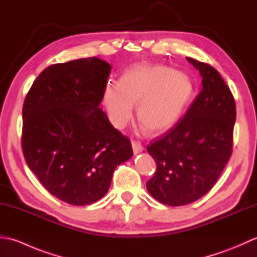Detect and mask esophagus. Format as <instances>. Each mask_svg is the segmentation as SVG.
Returning a JSON list of instances; mask_svg holds the SVG:
<instances>
[{"label":"esophagus","mask_w":257,"mask_h":257,"mask_svg":"<svg viewBox=\"0 0 257 257\" xmlns=\"http://www.w3.org/2000/svg\"><path fill=\"white\" fill-rule=\"evenodd\" d=\"M132 146H133V150H134L135 155H138V154H140V152H143V150H144V147L141 146V144L137 143V141H135V140L132 141Z\"/></svg>","instance_id":"obj_1"}]
</instances>
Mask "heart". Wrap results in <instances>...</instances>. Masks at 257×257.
<instances>
[{
	"label": "heart",
	"instance_id": "heart-1",
	"mask_svg": "<svg viewBox=\"0 0 257 257\" xmlns=\"http://www.w3.org/2000/svg\"><path fill=\"white\" fill-rule=\"evenodd\" d=\"M194 95L188 74L163 65L139 64L125 70L119 83L109 81L102 91V103L109 121L122 129L137 116L150 132L171 128L181 118Z\"/></svg>",
	"mask_w": 257,
	"mask_h": 257
}]
</instances>
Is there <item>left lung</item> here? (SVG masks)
Returning a JSON list of instances; mask_svg holds the SVG:
<instances>
[{
  "instance_id": "1",
  "label": "left lung",
  "mask_w": 257,
  "mask_h": 257,
  "mask_svg": "<svg viewBox=\"0 0 257 257\" xmlns=\"http://www.w3.org/2000/svg\"><path fill=\"white\" fill-rule=\"evenodd\" d=\"M187 61L202 77L200 94L173 128L147 147L157 165L147 190L171 206L194 202L214 185L232 155L236 118L235 101L219 72Z\"/></svg>"
}]
</instances>
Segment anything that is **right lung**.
Instances as JSON below:
<instances>
[{
	"instance_id": "1",
	"label": "right lung",
	"mask_w": 257,
	"mask_h": 257,
	"mask_svg": "<svg viewBox=\"0 0 257 257\" xmlns=\"http://www.w3.org/2000/svg\"><path fill=\"white\" fill-rule=\"evenodd\" d=\"M110 64L80 58L45 68L24 100L22 149L51 194L73 205L100 200L133 157L130 140L101 110Z\"/></svg>"
}]
</instances>
